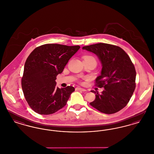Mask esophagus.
<instances>
[{"instance_id": "obj_1", "label": "esophagus", "mask_w": 154, "mask_h": 154, "mask_svg": "<svg viewBox=\"0 0 154 154\" xmlns=\"http://www.w3.org/2000/svg\"><path fill=\"white\" fill-rule=\"evenodd\" d=\"M75 90L76 91H82V92H86L87 91L86 89H85L84 88H79V87L75 88Z\"/></svg>"}]
</instances>
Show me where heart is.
Segmentation results:
<instances>
[{
	"label": "heart",
	"instance_id": "obj_1",
	"mask_svg": "<svg viewBox=\"0 0 154 154\" xmlns=\"http://www.w3.org/2000/svg\"><path fill=\"white\" fill-rule=\"evenodd\" d=\"M84 58H94L92 56H86V57H84Z\"/></svg>",
	"mask_w": 154,
	"mask_h": 154
}]
</instances>
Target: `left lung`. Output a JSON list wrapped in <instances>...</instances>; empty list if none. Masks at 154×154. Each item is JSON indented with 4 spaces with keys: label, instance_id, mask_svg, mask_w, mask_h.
I'll list each match as a JSON object with an SVG mask.
<instances>
[{
    "label": "left lung",
    "instance_id": "left-lung-1",
    "mask_svg": "<svg viewBox=\"0 0 154 154\" xmlns=\"http://www.w3.org/2000/svg\"><path fill=\"white\" fill-rule=\"evenodd\" d=\"M96 54L101 62V74L96 79V85L104 89L96 94L90 104L104 114L120 111L129 102L136 88V72L128 55L118 46L97 43L82 47Z\"/></svg>",
    "mask_w": 154,
    "mask_h": 154
}]
</instances>
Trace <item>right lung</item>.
Returning <instances> with one entry per match:
<instances>
[{
	"instance_id": "1",
	"label": "right lung",
	"mask_w": 154,
	"mask_h": 154,
	"mask_svg": "<svg viewBox=\"0 0 154 154\" xmlns=\"http://www.w3.org/2000/svg\"><path fill=\"white\" fill-rule=\"evenodd\" d=\"M80 48L46 44L30 53L25 63L21 85L25 99L34 111L49 115L66 105L75 89L72 86L57 87L55 80Z\"/></svg>"
}]
</instances>
